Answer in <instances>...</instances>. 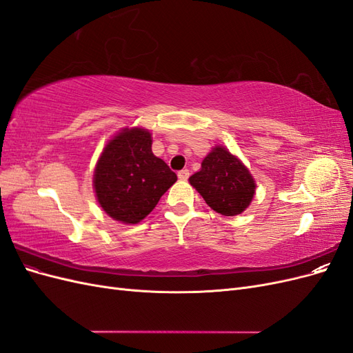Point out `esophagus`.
Instances as JSON below:
<instances>
[{
    "instance_id": "esophagus-1",
    "label": "esophagus",
    "mask_w": 353,
    "mask_h": 353,
    "mask_svg": "<svg viewBox=\"0 0 353 353\" xmlns=\"http://www.w3.org/2000/svg\"><path fill=\"white\" fill-rule=\"evenodd\" d=\"M188 176H190V170L188 169H181L179 172H178V178L179 179L185 181V179H188Z\"/></svg>"
}]
</instances>
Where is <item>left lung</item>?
Wrapping results in <instances>:
<instances>
[{
  "instance_id": "obj_1",
  "label": "left lung",
  "mask_w": 353,
  "mask_h": 353,
  "mask_svg": "<svg viewBox=\"0 0 353 353\" xmlns=\"http://www.w3.org/2000/svg\"><path fill=\"white\" fill-rule=\"evenodd\" d=\"M190 184L213 210L225 216L248 208L256 188L248 168L223 147H215L205 157L201 169L190 176Z\"/></svg>"
}]
</instances>
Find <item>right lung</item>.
<instances>
[{
  "instance_id": "1",
  "label": "right lung",
  "mask_w": 353,
  "mask_h": 353,
  "mask_svg": "<svg viewBox=\"0 0 353 353\" xmlns=\"http://www.w3.org/2000/svg\"><path fill=\"white\" fill-rule=\"evenodd\" d=\"M175 181V172L153 154L152 135L141 128L117 134L105 145L94 172L103 210L123 223L144 219Z\"/></svg>"
}]
</instances>
